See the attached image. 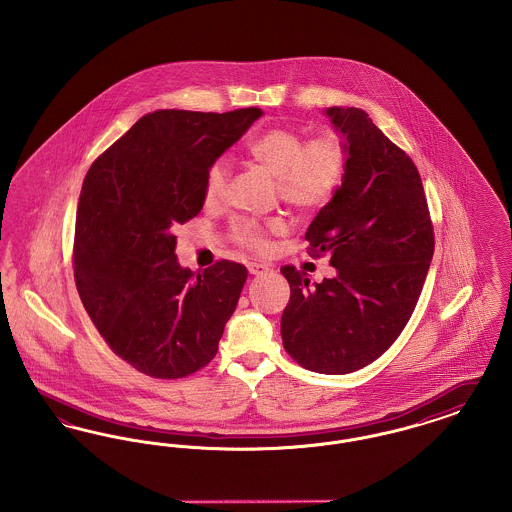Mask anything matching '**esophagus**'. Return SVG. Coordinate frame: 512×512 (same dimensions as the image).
<instances>
[{"label":"esophagus","instance_id":"34e87169","mask_svg":"<svg viewBox=\"0 0 512 512\" xmlns=\"http://www.w3.org/2000/svg\"><path fill=\"white\" fill-rule=\"evenodd\" d=\"M247 268H249V272H251L253 276H261V274H267L268 270H270V267H268V265H263V263H249Z\"/></svg>","mask_w":512,"mask_h":512}]
</instances>
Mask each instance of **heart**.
Wrapping results in <instances>:
<instances>
[{
    "label": "heart",
    "mask_w": 512,
    "mask_h": 512,
    "mask_svg": "<svg viewBox=\"0 0 512 512\" xmlns=\"http://www.w3.org/2000/svg\"><path fill=\"white\" fill-rule=\"evenodd\" d=\"M247 151L253 159L265 165L268 171L278 176L280 195L286 203L297 209H317L326 205L340 188L345 151L334 134H320L305 140L301 132L274 126L255 136ZM230 180L228 157L215 159L207 174L203 192L209 203L220 201ZM284 230L282 220H270L259 224L255 220H240L232 234L234 240L251 251H265L268 247V232Z\"/></svg>",
    "instance_id": "obj_1"
}]
</instances>
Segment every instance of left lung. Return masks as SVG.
I'll list each match as a JSON object with an SVG mask.
<instances>
[{
	"instance_id": "obj_1",
	"label": "left lung",
	"mask_w": 512,
	"mask_h": 512,
	"mask_svg": "<svg viewBox=\"0 0 512 512\" xmlns=\"http://www.w3.org/2000/svg\"><path fill=\"white\" fill-rule=\"evenodd\" d=\"M345 138V174L307 228L309 255L330 253L334 278L311 284L292 265L282 315L284 349L320 374L376 361L413 315L434 255V226L413 159L363 109L330 107Z\"/></svg>"
}]
</instances>
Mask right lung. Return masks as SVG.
Returning <instances> with one entry per match:
<instances>
[{
    "instance_id": "right-lung-1",
    "label": "right lung",
    "mask_w": 512,
    "mask_h": 512,
    "mask_svg": "<svg viewBox=\"0 0 512 512\" xmlns=\"http://www.w3.org/2000/svg\"><path fill=\"white\" fill-rule=\"evenodd\" d=\"M263 115L161 109L92 163L76 209V290L101 338L151 378L209 365L236 311L247 268L220 259L203 272L176 261L178 224L199 215L205 174Z\"/></svg>"
}]
</instances>
